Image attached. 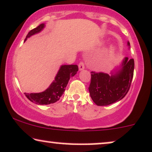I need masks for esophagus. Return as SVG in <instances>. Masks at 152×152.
<instances>
[{
    "label": "esophagus",
    "instance_id": "1",
    "mask_svg": "<svg viewBox=\"0 0 152 152\" xmlns=\"http://www.w3.org/2000/svg\"><path fill=\"white\" fill-rule=\"evenodd\" d=\"M78 69H79L80 71L83 70V69H85V65H84V63L83 61H81L79 64H78Z\"/></svg>",
    "mask_w": 152,
    "mask_h": 152
}]
</instances>
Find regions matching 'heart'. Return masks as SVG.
Returning a JSON list of instances; mask_svg holds the SVG:
<instances>
[{
  "mask_svg": "<svg viewBox=\"0 0 152 152\" xmlns=\"http://www.w3.org/2000/svg\"><path fill=\"white\" fill-rule=\"evenodd\" d=\"M113 52H114V48H113V47H111L107 51V52H106V54H107V55H108V54H112V53H113Z\"/></svg>",
  "mask_w": 152,
  "mask_h": 152,
  "instance_id": "heart-1",
  "label": "heart"
}]
</instances>
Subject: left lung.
<instances>
[{"label":"left lung","instance_id":"left-lung-1","mask_svg":"<svg viewBox=\"0 0 152 152\" xmlns=\"http://www.w3.org/2000/svg\"><path fill=\"white\" fill-rule=\"evenodd\" d=\"M129 46V42L127 43ZM134 61L125 57L121 69L110 76L104 72L91 71V83L88 87L93 101L98 106L108 105L122 100L130 88L134 75Z\"/></svg>","mask_w":152,"mask_h":152}]
</instances>
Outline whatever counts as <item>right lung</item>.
Returning a JSON list of instances; mask_svg holds the SVG:
<instances>
[{"instance_id": "add662e5", "label": "right lung", "mask_w": 152, "mask_h": 152, "mask_svg": "<svg viewBox=\"0 0 152 152\" xmlns=\"http://www.w3.org/2000/svg\"><path fill=\"white\" fill-rule=\"evenodd\" d=\"M45 27L44 24H41L33 30H30L27 34L25 41L30 36L37 33ZM78 71L77 65H63L56 74L55 80L52 82L49 87L44 92L39 94H26L25 96L32 103L38 105H49L56 103L60 99L64 94L70 78L74 76Z\"/></svg>"}]
</instances>
